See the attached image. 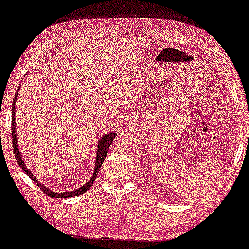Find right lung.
Here are the masks:
<instances>
[{
	"label": "right lung",
	"mask_w": 249,
	"mask_h": 249,
	"mask_svg": "<svg viewBox=\"0 0 249 249\" xmlns=\"http://www.w3.org/2000/svg\"><path fill=\"white\" fill-rule=\"evenodd\" d=\"M19 90V87L16 89V93L13 98V104H12V143H13V151H14V156L16 159V162H18V164L21 166V169L25 172L28 177H30L33 181H34L37 186L39 187L40 190L43 191L45 194H47L50 197H56V198H68V197H71V196H77V195H80L86 192L87 190H89V187L92 185V183L95 182L98 172H99V169L100 166L103 165L104 160L106 156H107L108 153V150H109V146L111 145L113 139H115V137L117 136L116 133L113 132H110L108 134H105L103 136V138H100V140L98 141V145H97V151H96V164H95V170H93L92 175H91V178L89 180L86 184L80 186L79 189H77L75 191H68V192H55V191H51L48 190L46 186H44L43 183H40V181H38L37 178H36L34 175L32 174V172L30 170L26 168L25 163L23 161V158H22V154L19 153V150H18V139H16V121H15V103H16V99H18V92Z\"/></svg>",
	"instance_id": "1"
}]
</instances>
